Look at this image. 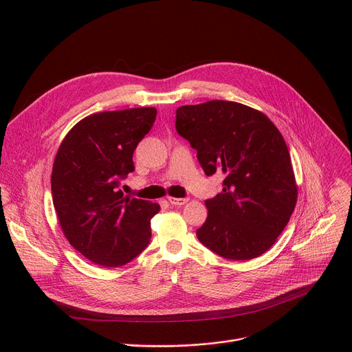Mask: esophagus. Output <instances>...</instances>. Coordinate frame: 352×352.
I'll list each match as a JSON object with an SVG mask.
<instances>
[{
    "mask_svg": "<svg viewBox=\"0 0 352 352\" xmlns=\"http://www.w3.org/2000/svg\"><path fill=\"white\" fill-rule=\"evenodd\" d=\"M186 202H188L186 197H173V196L168 197V204L173 205V206H182Z\"/></svg>",
    "mask_w": 352,
    "mask_h": 352,
    "instance_id": "esophagus-1",
    "label": "esophagus"
}]
</instances>
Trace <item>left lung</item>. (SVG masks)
<instances>
[{
	"instance_id": "left-lung-1",
	"label": "left lung",
	"mask_w": 352,
	"mask_h": 352,
	"mask_svg": "<svg viewBox=\"0 0 352 352\" xmlns=\"http://www.w3.org/2000/svg\"><path fill=\"white\" fill-rule=\"evenodd\" d=\"M177 132L197 152L206 175L223 171V192L208 199L197 239L230 261L263 255L296 204L284 138L261 111L226 100L177 109Z\"/></svg>"
}]
</instances>
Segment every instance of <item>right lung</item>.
<instances>
[{"label":"right lung","mask_w":352,"mask_h":352,"mask_svg":"<svg viewBox=\"0 0 352 352\" xmlns=\"http://www.w3.org/2000/svg\"><path fill=\"white\" fill-rule=\"evenodd\" d=\"M155 107L91 114L64 138L52 174L53 204L65 238L86 259L120 267L148 245L157 204L129 199L121 179L135 170L133 152L152 129Z\"/></svg>","instance_id":"obj_1"}]
</instances>
